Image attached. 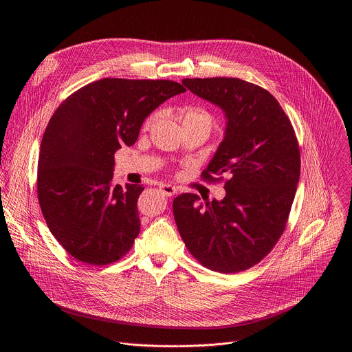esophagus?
Instances as JSON below:
<instances>
[{
  "mask_svg": "<svg viewBox=\"0 0 352 352\" xmlns=\"http://www.w3.org/2000/svg\"><path fill=\"white\" fill-rule=\"evenodd\" d=\"M159 189L166 195V196H174L177 193V188L170 185V184H160Z\"/></svg>",
  "mask_w": 352,
  "mask_h": 352,
  "instance_id": "1",
  "label": "esophagus"
}]
</instances>
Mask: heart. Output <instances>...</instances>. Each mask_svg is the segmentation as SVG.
<instances>
[{"label":"heart","instance_id":"heart-1","mask_svg":"<svg viewBox=\"0 0 352 352\" xmlns=\"http://www.w3.org/2000/svg\"><path fill=\"white\" fill-rule=\"evenodd\" d=\"M157 118V114H153L152 117H148L146 120L144 126L148 128L152 125ZM182 124L184 126H189V125H199V126H204L206 128L209 132L213 126V117L212 114L205 110V109H200V107H188L184 110L182 113Z\"/></svg>","mask_w":352,"mask_h":352}]
</instances>
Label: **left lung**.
<instances>
[{
    "instance_id": "obj_1",
    "label": "left lung",
    "mask_w": 352,
    "mask_h": 352,
    "mask_svg": "<svg viewBox=\"0 0 352 352\" xmlns=\"http://www.w3.org/2000/svg\"><path fill=\"white\" fill-rule=\"evenodd\" d=\"M182 83L227 118L224 139L202 173L206 181L226 178V196L202 204L197 195L182 193L173 202L174 219L200 265L220 273L243 272L259 263L284 232L300 171L295 131L277 100L258 85L238 78Z\"/></svg>"
}]
</instances>
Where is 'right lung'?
I'll return each instance as SVG.
<instances>
[{
	"label": "right lung",
	"mask_w": 352,
	"mask_h": 352,
	"mask_svg": "<svg viewBox=\"0 0 352 352\" xmlns=\"http://www.w3.org/2000/svg\"><path fill=\"white\" fill-rule=\"evenodd\" d=\"M184 91L173 80L104 78L72 93L50 118L37 197L47 227L72 258L104 266L129 252L143 188L113 184L114 153L138 140L150 113Z\"/></svg>",
	"instance_id": "add662e5"
}]
</instances>
